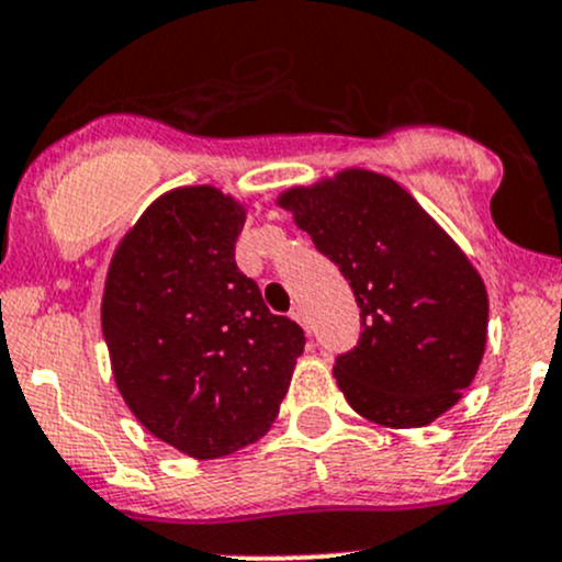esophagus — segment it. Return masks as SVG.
Segmentation results:
<instances>
[{
	"instance_id": "esophagus-1",
	"label": "esophagus",
	"mask_w": 562,
	"mask_h": 562,
	"mask_svg": "<svg viewBox=\"0 0 562 562\" xmlns=\"http://www.w3.org/2000/svg\"><path fill=\"white\" fill-rule=\"evenodd\" d=\"M291 317L299 323V326H304V328H307V331H310V326H307V313H304L302 307H293V310H291Z\"/></svg>"
}]
</instances>
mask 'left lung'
<instances>
[{
    "instance_id": "left-lung-1",
    "label": "left lung",
    "mask_w": 562,
    "mask_h": 562,
    "mask_svg": "<svg viewBox=\"0 0 562 562\" xmlns=\"http://www.w3.org/2000/svg\"><path fill=\"white\" fill-rule=\"evenodd\" d=\"M350 280L361 337L334 364L359 416L427 427L462 400L486 348L490 296L468 255L389 176L345 168L277 198Z\"/></svg>"
}]
</instances>
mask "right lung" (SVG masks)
<instances>
[{
	"mask_svg": "<svg viewBox=\"0 0 562 562\" xmlns=\"http://www.w3.org/2000/svg\"><path fill=\"white\" fill-rule=\"evenodd\" d=\"M247 209L212 184L176 187L122 236L108 266L103 337L133 416L192 459L263 438L304 331L271 315L236 266Z\"/></svg>",
	"mask_w": 562,
	"mask_h": 562,
	"instance_id": "1",
	"label": "right lung"
}]
</instances>
